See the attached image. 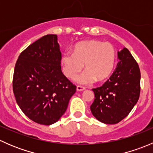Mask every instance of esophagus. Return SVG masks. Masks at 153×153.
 Wrapping results in <instances>:
<instances>
[{
  "label": "esophagus",
  "mask_w": 153,
  "mask_h": 153,
  "mask_svg": "<svg viewBox=\"0 0 153 153\" xmlns=\"http://www.w3.org/2000/svg\"><path fill=\"white\" fill-rule=\"evenodd\" d=\"M76 89H77V91H79V92H81V91L84 90V89H85V87H84V86H77Z\"/></svg>",
  "instance_id": "esophagus-1"
}]
</instances>
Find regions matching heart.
I'll return each instance as SVG.
<instances>
[{
  "label": "heart",
  "mask_w": 153,
  "mask_h": 153,
  "mask_svg": "<svg viewBox=\"0 0 153 153\" xmlns=\"http://www.w3.org/2000/svg\"><path fill=\"white\" fill-rule=\"evenodd\" d=\"M115 61V50L110 43L99 41H84L77 44L73 53L65 52L62 56L64 72L69 78H75L84 68L86 71L77 77L79 84L92 83L95 79L101 81L112 71Z\"/></svg>",
  "instance_id": "obj_1"
}]
</instances>
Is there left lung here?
Segmentation results:
<instances>
[{
    "mask_svg": "<svg viewBox=\"0 0 153 153\" xmlns=\"http://www.w3.org/2000/svg\"><path fill=\"white\" fill-rule=\"evenodd\" d=\"M118 62L110 78L92 89L95 100L90 106L101 122L115 124L126 118L139 98L141 72L138 63L126 48L118 52Z\"/></svg>",
    "mask_w": 153,
    "mask_h": 153,
    "instance_id": "left-lung-1",
    "label": "left lung"
}]
</instances>
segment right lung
<instances>
[{
	"instance_id": "right-lung-1",
	"label": "right lung",
	"mask_w": 153,
	"mask_h": 153,
	"mask_svg": "<svg viewBox=\"0 0 153 153\" xmlns=\"http://www.w3.org/2000/svg\"><path fill=\"white\" fill-rule=\"evenodd\" d=\"M56 35H47L29 45L18 57L13 92L22 112L40 124L57 122L75 94L74 85L63 74Z\"/></svg>"
}]
</instances>
